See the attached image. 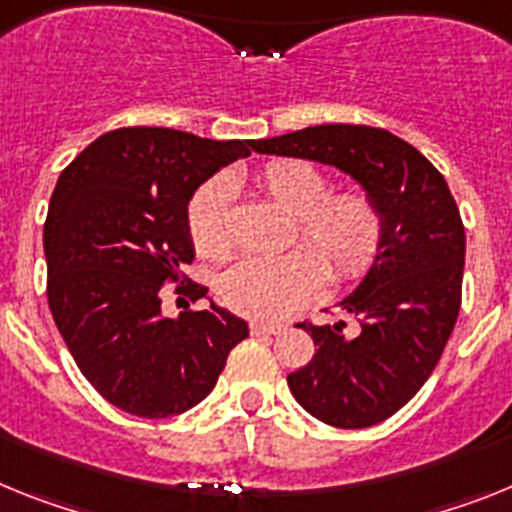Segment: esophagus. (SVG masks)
I'll return each mask as SVG.
<instances>
[{"mask_svg": "<svg viewBox=\"0 0 512 512\" xmlns=\"http://www.w3.org/2000/svg\"><path fill=\"white\" fill-rule=\"evenodd\" d=\"M250 330H252V335H278V332H283V324L252 322Z\"/></svg>", "mask_w": 512, "mask_h": 512, "instance_id": "obj_1", "label": "esophagus"}]
</instances>
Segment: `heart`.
Instances as JSON below:
<instances>
[{
    "label": "heart",
    "mask_w": 512,
    "mask_h": 512,
    "mask_svg": "<svg viewBox=\"0 0 512 512\" xmlns=\"http://www.w3.org/2000/svg\"><path fill=\"white\" fill-rule=\"evenodd\" d=\"M257 185L291 213L293 237L323 252L332 278L353 281L371 268L379 255L384 221L366 193L342 190L327 196V175L299 159L268 162L257 172ZM229 208L231 182L226 177L206 182L190 203V239L206 260L221 262L234 250ZM316 253L310 247H296L281 257H247L221 278V301L242 317L270 322L291 317L317 299L327 281L325 259Z\"/></svg>",
    "instance_id": "heart-1"
}]
</instances>
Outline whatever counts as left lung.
<instances>
[{
    "instance_id": "obj_1",
    "label": "left lung",
    "mask_w": 512,
    "mask_h": 512,
    "mask_svg": "<svg viewBox=\"0 0 512 512\" xmlns=\"http://www.w3.org/2000/svg\"><path fill=\"white\" fill-rule=\"evenodd\" d=\"M260 154L330 164L353 177L384 221L379 255L340 309L358 317L299 327L317 350L288 373L296 402L335 428H371L415 397L441 361L461 309L466 234L446 180L384 128L327 123L252 144Z\"/></svg>"
}]
</instances>
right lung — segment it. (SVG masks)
I'll use <instances>...</instances> for the list:
<instances>
[{"label":"right lung","mask_w":512,"mask_h":512,"mask_svg":"<svg viewBox=\"0 0 512 512\" xmlns=\"http://www.w3.org/2000/svg\"><path fill=\"white\" fill-rule=\"evenodd\" d=\"M255 141H213L175 128L102 133L61 172L43 250L48 306L79 371L118 410L182 415L211 394L247 322L211 301L162 317L164 283L198 301L208 288L182 265L195 257L193 193Z\"/></svg>","instance_id":"right-lung-1"}]
</instances>
